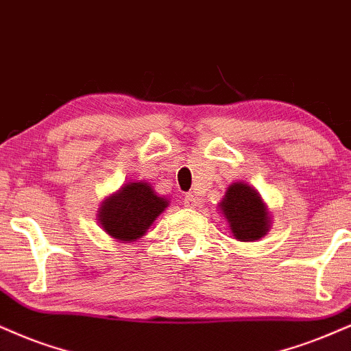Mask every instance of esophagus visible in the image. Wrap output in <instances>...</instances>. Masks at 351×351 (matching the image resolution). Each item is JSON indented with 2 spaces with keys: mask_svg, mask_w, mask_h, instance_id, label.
I'll use <instances>...</instances> for the list:
<instances>
[{
  "mask_svg": "<svg viewBox=\"0 0 351 351\" xmlns=\"http://www.w3.org/2000/svg\"><path fill=\"white\" fill-rule=\"evenodd\" d=\"M198 203H200V200H198V197L192 195V193H187V195L184 197V205L187 206V208H197Z\"/></svg>",
  "mask_w": 351,
  "mask_h": 351,
  "instance_id": "obj_1",
  "label": "esophagus"
}]
</instances>
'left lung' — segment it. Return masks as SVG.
<instances>
[{"label": "left lung", "mask_w": 351, "mask_h": 351, "mask_svg": "<svg viewBox=\"0 0 351 351\" xmlns=\"http://www.w3.org/2000/svg\"><path fill=\"white\" fill-rule=\"evenodd\" d=\"M219 206L236 239L257 241L268 231L267 208L257 190L250 185H231Z\"/></svg>", "instance_id": "obj_1"}]
</instances>
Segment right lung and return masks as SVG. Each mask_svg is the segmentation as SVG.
<instances>
[{
    "instance_id": "add662e5",
    "label": "right lung",
    "mask_w": 351,
    "mask_h": 351,
    "mask_svg": "<svg viewBox=\"0 0 351 351\" xmlns=\"http://www.w3.org/2000/svg\"><path fill=\"white\" fill-rule=\"evenodd\" d=\"M166 206L167 200L156 195L149 184L132 182L102 203L99 223L115 239L135 241L145 234Z\"/></svg>"
}]
</instances>
